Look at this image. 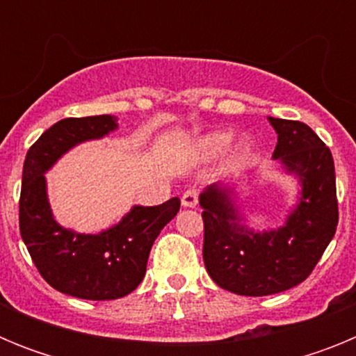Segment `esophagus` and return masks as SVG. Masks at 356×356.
<instances>
[{
	"label": "esophagus",
	"instance_id": "1",
	"mask_svg": "<svg viewBox=\"0 0 356 356\" xmlns=\"http://www.w3.org/2000/svg\"><path fill=\"white\" fill-rule=\"evenodd\" d=\"M197 197H200L197 188H188V191L184 193V196H181V205L187 207V209H194L197 205Z\"/></svg>",
	"mask_w": 356,
	"mask_h": 356
}]
</instances>
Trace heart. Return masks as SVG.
Wrapping results in <instances>:
<instances>
[{"instance_id": "1", "label": "heart", "mask_w": 356, "mask_h": 356, "mask_svg": "<svg viewBox=\"0 0 356 356\" xmlns=\"http://www.w3.org/2000/svg\"><path fill=\"white\" fill-rule=\"evenodd\" d=\"M232 139H234V134H232L229 130L212 131V134H207L203 135V137H200V139L194 143V153H196L197 159H203V160L213 159V156L221 155L222 151L229 146ZM250 147H251L250 140L241 139L237 144H235L234 153H232V155H234L235 160L242 159V156H246L248 153H250Z\"/></svg>"}]
</instances>
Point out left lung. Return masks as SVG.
Returning <instances> with one entry per match:
<instances>
[{
    "label": "left lung",
    "instance_id": "8db88e82",
    "mask_svg": "<svg viewBox=\"0 0 356 356\" xmlns=\"http://www.w3.org/2000/svg\"><path fill=\"white\" fill-rule=\"evenodd\" d=\"M269 122L278 134L273 159L301 184L300 203L285 225L262 234L241 225L234 187L210 185L200 196L207 271L219 287L241 296L278 294L305 282L339 222L332 151L305 122Z\"/></svg>",
    "mask_w": 356,
    "mask_h": 356
}]
</instances>
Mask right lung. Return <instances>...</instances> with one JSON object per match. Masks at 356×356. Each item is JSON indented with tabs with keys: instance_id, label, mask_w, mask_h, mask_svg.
<instances>
[{
	"instance_id": "add662e5",
	"label": "right lung",
	"mask_w": 356,
	"mask_h": 356,
	"mask_svg": "<svg viewBox=\"0 0 356 356\" xmlns=\"http://www.w3.org/2000/svg\"><path fill=\"white\" fill-rule=\"evenodd\" d=\"M118 128L112 115L67 118L55 122L28 149L19 200V229L31 260L53 289L80 300H118L146 275L151 246L180 210L171 197L156 207H134L97 235L76 234L53 219L44 172L76 144L102 139Z\"/></svg>"
}]
</instances>
